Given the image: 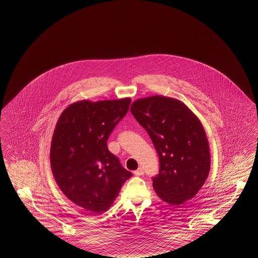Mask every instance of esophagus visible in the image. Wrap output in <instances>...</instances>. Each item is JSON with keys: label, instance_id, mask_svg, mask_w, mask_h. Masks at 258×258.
<instances>
[{"label": "esophagus", "instance_id": "esophagus-1", "mask_svg": "<svg viewBox=\"0 0 258 258\" xmlns=\"http://www.w3.org/2000/svg\"><path fill=\"white\" fill-rule=\"evenodd\" d=\"M144 174V169L142 167H139L137 170H135V176H141Z\"/></svg>", "mask_w": 258, "mask_h": 258}]
</instances>
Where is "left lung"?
<instances>
[{
	"label": "left lung",
	"mask_w": 258,
	"mask_h": 258,
	"mask_svg": "<svg viewBox=\"0 0 258 258\" xmlns=\"http://www.w3.org/2000/svg\"><path fill=\"white\" fill-rule=\"evenodd\" d=\"M131 111L159 155L160 172L153 178L158 197L173 206L192 198L211 165L208 139L199 119L182 101L163 96L139 98Z\"/></svg>",
	"instance_id": "obj_1"
}]
</instances>
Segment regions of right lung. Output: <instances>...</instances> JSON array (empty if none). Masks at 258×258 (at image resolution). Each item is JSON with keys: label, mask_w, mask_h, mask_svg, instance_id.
Instances as JSON below:
<instances>
[{"label": "right lung", "mask_w": 258, "mask_h": 258, "mask_svg": "<svg viewBox=\"0 0 258 258\" xmlns=\"http://www.w3.org/2000/svg\"><path fill=\"white\" fill-rule=\"evenodd\" d=\"M131 98L80 100L68 106L57 122L50 164L63 195L89 214L110 208L133 174L111 154L107 139L128 111Z\"/></svg>", "instance_id": "right-lung-1"}]
</instances>
